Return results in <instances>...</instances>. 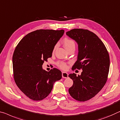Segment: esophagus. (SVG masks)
Here are the masks:
<instances>
[{
  "label": "esophagus",
  "mask_w": 120,
  "mask_h": 120,
  "mask_svg": "<svg viewBox=\"0 0 120 120\" xmlns=\"http://www.w3.org/2000/svg\"><path fill=\"white\" fill-rule=\"evenodd\" d=\"M68 73L66 72H62V77L64 78H68Z\"/></svg>",
  "instance_id": "1"
}]
</instances>
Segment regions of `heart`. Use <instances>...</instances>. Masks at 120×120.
Instances as JSON below:
<instances>
[{
    "label": "heart",
    "instance_id": "b5f03b06",
    "mask_svg": "<svg viewBox=\"0 0 120 120\" xmlns=\"http://www.w3.org/2000/svg\"><path fill=\"white\" fill-rule=\"evenodd\" d=\"M63 44H64V47L65 48V49L66 50H68L69 49L71 48H75V43L74 41L72 40L66 38L64 40ZM56 47H57V45H55V47H54V50L56 48ZM57 64H58V66L60 68H61L62 69L65 70L67 69L68 66H67V64H66L65 63H64L63 62H58Z\"/></svg>",
    "mask_w": 120,
    "mask_h": 120
}]
</instances>
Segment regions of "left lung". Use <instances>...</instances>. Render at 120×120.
<instances>
[{"label":"left lung","instance_id":"1","mask_svg":"<svg viewBox=\"0 0 120 120\" xmlns=\"http://www.w3.org/2000/svg\"><path fill=\"white\" fill-rule=\"evenodd\" d=\"M78 45L77 60L72 69H82L81 75L71 73L73 85L69 89L71 96L79 101L90 100L101 91L109 72V56L106 47L94 33L83 29L66 33Z\"/></svg>","mask_w":120,"mask_h":120}]
</instances>
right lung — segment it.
Segmentation results:
<instances>
[{
  "instance_id": "1",
  "label": "right lung",
  "mask_w": 120,
  "mask_h": 120,
  "mask_svg": "<svg viewBox=\"0 0 120 120\" xmlns=\"http://www.w3.org/2000/svg\"><path fill=\"white\" fill-rule=\"evenodd\" d=\"M64 30L39 29L26 35L15 48L12 62L14 81L19 89L34 101L43 100L62 78V72L54 68L48 72L42 68L52 56L54 47Z\"/></svg>"
}]
</instances>
